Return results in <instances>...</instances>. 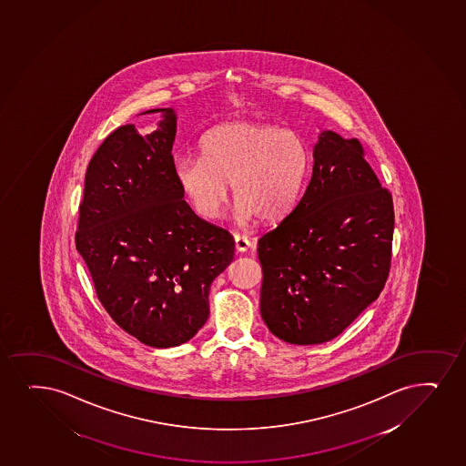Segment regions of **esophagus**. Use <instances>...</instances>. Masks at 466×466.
Segmentation results:
<instances>
[{
  "instance_id": "1",
  "label": "esophagus",
  "mask_w": 466,
  "mask_h": 466,
  "mask_svg": "<svg viewBox=\"0 0 466 466\" xmlns=\"http://www.w3.org/2000/svg\"><path fill=\"white\" fill-rule=\"evenodd\" d=\"M234 241H236V249L238 252H245L248 251V249H251L252 243L247 236L236 234V236H234Z\"/></svg>"
}]
</instances>
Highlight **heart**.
<instances>
[{
	"label": "heart",
	"mask_w": 466,
	"mask_h": 466,
	"mask_svg": "<svg viewBox=\"0 0 466 466\" xmlns=\"http://www.w3.org/2000/svg\"><path fill=\"white\" fill-rule=\"evenodd\" d=\"M199 149L201 157L176 160L175 175L204 218L218 217L230 182L238 218L279 219L295 203L309 165L306 143L298 134L258 121L214 127Z\"/></svg>",
	"instance_id": "heart-1"
}]
</instances>
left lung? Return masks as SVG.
<instances>
[{"label": "left lung", "instance_id": "8db88e82", "mask_svg": "<svg viewBox=\"0 0 466 466\" xmlns=\"http://www.w3.org/2000/svg\"><path fill=\"white\" fill-rule=\"evenodd\" d=\"M394 210L357 138L319 134L295 208L258 238L260 313L291 345L335 339L387 282Z\"/></svg>", "mask_w": 466, "mask_h": 466}]
</instances>
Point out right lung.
<instances>
[{
	"mask_svg": "<svg viewBox=\"0 0 466 466\" xmlns=\"http://www.w3.org/2000/svg\"><path fill=\"white\" fill-rule=\"evenodd\" d=\"M157 131L120 127L90 159L75 240L106 312L153 348L193 339L208 318V290L234 258V238L182 199L173 159L176 116Z\"/></svg>",
	"mask_w": 466,
	"mask_h": 466,
	"instance_id": "add662e5",
	"label": "right lung"
}]
</instances>
